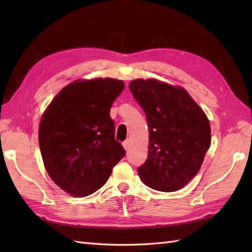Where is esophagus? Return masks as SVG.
<instances>
[{
    "mask_svg": "<svg viewBox=\"0 0 252 252\" xmlns=\"http://www.w3.org/2000/svg\"><path fill=\"white\" fill-rule=\"evenodd\" d=\"M122 144H123V147L127 150L128 149V147H129V140H126V141H124L123 143H122Z\"/></svg>",
    "mask_w": 252,
    "mask_h": 252,
    "instance_id": "1",
    "label": "esophagus"
}]
</instances>
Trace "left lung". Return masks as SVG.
Returning a JSON list of instances; mask_svg holds the SVG:
<instances>
[{
  "label": "left lung",
  "instance_id": "8db88e82",
  "mask_svg": "<svg viewBox=\"0 0 252 252\" xmlns=\"http://www.w3.org/2000/svg\"><path fill=\"white\" fill-rule=\"evenodd\" d=\"M149 127L148 157L138 168L145 185L164 192L184 187L210 147L209 121L187 91L154 79L129 84Z\"/></svg>",
  "mask_w": 252,
  "mask_h": 252
}]
</instances>
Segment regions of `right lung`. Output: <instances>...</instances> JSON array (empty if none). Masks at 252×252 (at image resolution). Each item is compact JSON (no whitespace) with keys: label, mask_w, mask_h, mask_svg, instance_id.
Returning <instances> with one entry per match:
<instances>
[{"label":"right lung","mask_w":252,"mask_h":252,"mask_svg":"<svg viewBox=\"0 0 252 252\" xmlns=\"http://www.w3.org/2000/svg\"><path fill=\"white\" fill-rule=\"evenodd\" d=\"M114 79L75 81L64 87L43 114L39 144L49 177L74 196L100 189L125 150L114 139L110 108L124 89Z\"/></svg>","instance_id":"1"}]
</instances>
